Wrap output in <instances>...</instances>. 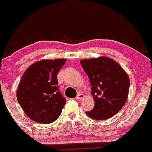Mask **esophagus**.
<instances>
[{"mask_svg": "<svg viewBox=\"0 0 152 152\" xmlns=\"http://www.w3.org/2000/svg\"><path fill=\"white\" fill-rule=\"evenodd\" d=\"M84 95L83 94H77V96H76V100H82V99H84Z\"/></svg>", "mask_w": 152, "mask_h": 152, "instance_id": "1", "label": "esophagus"}]
</instances>
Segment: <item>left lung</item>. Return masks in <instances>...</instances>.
<instances>
[{
    "label": "left lung",
    "mask_w": 152,
    "mask_h": 152,
    "mask_svg": "<svg viewBox=\"0 0 152 152\" xmlns=\"http://www.w3.org/2000/svg\"><path fill=\"white\" fill-rule=\"evenodd\" d=\"M89 77L94 107L87 115L96 120H104L116 115L126 103L129 90V77L116 61L100 56L80 60Z\"/></svg>",
    "instance_id": "8db88e82"
}]
</instances>
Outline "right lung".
<instances>
[{"instance_id":"obj_1","label":"right lung","mask_w":152,"mask_h":152,"mask_svg":"<svg viewBox=\"0 0 152 152\" xmlns=\"http://www.w3.org/2000/svg\"><path fill=\"white\" fill-rule=\"evenodd\" d=\"M66 58L43 59L25 71L17 90V98L24 113L32 120L42 124L56 121L66 100L58 88V72Z\"/></svg>"}]
</instances>
